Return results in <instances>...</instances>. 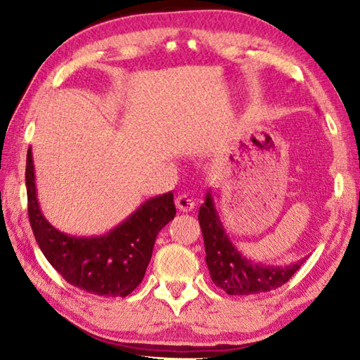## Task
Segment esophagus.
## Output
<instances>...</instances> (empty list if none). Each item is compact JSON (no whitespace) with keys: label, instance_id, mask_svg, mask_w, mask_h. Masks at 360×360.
Here are the masks:
<instances>
[{"label":"esophagus","instance_id":"obj_1","mask_svg":"<svg viewBox=\"0 0 360 360\" xmlns=\"http://www.w3.org/2000/svg\"><path fill=\"white\" fill-rule=\"evenodd\" d=\"M176 207H178L181 212H190L195 209V201L193 198H190L188 195H179L176 198Z\"/></svg>","mask_w":360,"mask_h":360}]
</instances>
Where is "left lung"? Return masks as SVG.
<instances>
[{
    "mask_svg": "<svg viewBox=\"0 0 360 360\" xmlns=\"http://www.w3.org/2000/svg\"><path fill=\"white\" fill-rule=\"evenodd\" d=\"M204 236L205 263H207L212 281L229 295H252L278 288L292 277L307 262V258L295 263L277 266L264 264L246 258L233 246L221 223L213 204L210 190L205 193V201L198 213Z\"/></svg>",
    "mask_w": 360,
    "mask_h": 360,
    "instance_id": "obj_1",
    "label": "left lung"
}]
</instances>
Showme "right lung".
<instances>
[{
  "mask_svg": "<svg viewBox=\"0 0 360 360\" xmlns=\"http://www.w3.org/2000/svg\"><path fill=\"white\" fill-rule=\"evenodd\" d=\"M26 188L29 221L46 259L70 285L102 297H127L141 285L158 233L176 215L173 193L168 192L142 202L108 233L60 232L38 202L32 148L27 150Z\"/></svg>",
  "mask_w": 360,
  "mask_h": 360,
  "instance_id": "obj_1",
  "label": "right lung"
}]
</instances>
